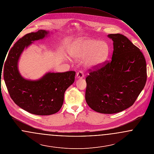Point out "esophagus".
Returning <instances> with one entry per match:
<instances>
[{
  "label": "esophagus",
  "instance_id": "34e87169",
  "mask_svg": "<svg viewBox=\"0 0 154 154\" xmlns=\"http://www.w3.org/2000/svg\"><path fill=\"white\" fill-rule=\"evenodd\" d=\"M84 76V73L82 72V71H79L77 73V77L79 78V79H82L83 78Z\"/></svg>",
  "mask_w": 154,
  "mask_h": 154
}]
</instances>
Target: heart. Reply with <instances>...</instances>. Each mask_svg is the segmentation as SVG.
I'll return each instance as SVG.
<instances>
[{"mask_svg":"<svg viewBox=\"0 0 154 154\" xmlns=\"http://www.w3.org/2000/svg\"><path fill=\"white\" fill-rule=\"evenodd\" d=\"M109 53V47L106 42L87 37L76 40L70 48L73 57L85 58V64L90 67L100 66L107 58Z\"/></svg>","mask_w":154,"mask_h":154,"instance_id":"obj_1","label":"heart"}]
</instances>
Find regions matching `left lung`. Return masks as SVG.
Listing matches in <instances>:
<instances>
[{
  "label": "left lung",
  "mask_w": 154,
  "mask_h": 154,
  "mask_svg": "<svg viewBox=\"0 0 154 154\" xmlns=\"http://www.w3.org/2000/svg\"><path fill=\"white\" fill-rule=\"evenodd\" d=\"M114 50L110 61L89 69L85 100L96 112L114 114L135 102L146 81V61L139 48L121 34H110Z\"/></svg>",
  "instance_id": "obj_1"
}]
</instances>
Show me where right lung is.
<instances>
[{
  "instance_id": "obj_1",
  "label": "right lung",
  "mask_w": 154,
  "mask_h": 154,
  "mask_svg": "<svg viewBox=\"0 0 154 154\" xmlns=\"http://www.w3.org/2000/svg\"><path fill=\"white\" fill-rule=\"evenodd\" d=\"M48 32L40 30L20 38L11 48L6 60L3 77L8 92L14 102L31 114L48 116L59 111L64 94L74 81L75 72L48 73L37 81L27 80L18 72V60L25 47L44 38Z\"/></svg>"
}]
</instances>
